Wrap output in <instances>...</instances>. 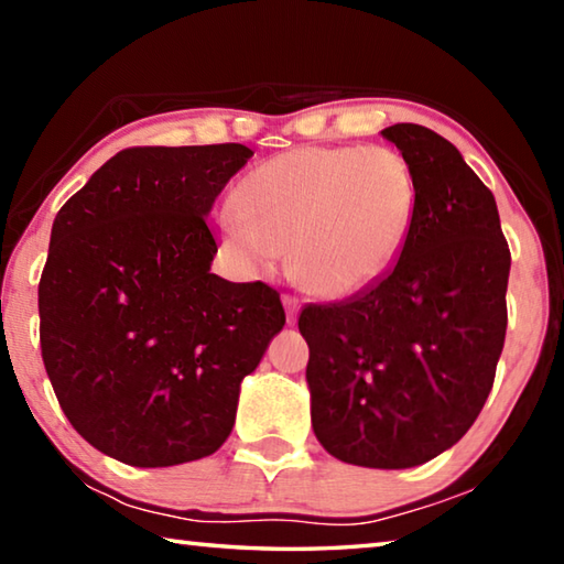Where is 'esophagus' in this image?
Wrapping results in <instances>:
<instances>
[{"label": "esophagus", "mask_w": 564, "mask_h": 564, "mask_svg": "<svg viewBox=\"0 0 564 564\" xmlns=\"http://www.w3.org/2000/svg\"><path fill=\"white\" fill-rule=\"evenodd\" d=\"M283 305H285V321H289V323H295V318H299V311H301V301H299V295L283 293Z\"/></svg>", "instance_id": "esophagus-1"}]
</instances>
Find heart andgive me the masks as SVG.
<instances>
[{
	"label": "heart",
	"mask_w": 564,
	"mask_h": 564,
	"mask_svg": "<svg viewBox=\"0 0 564 564\" xmlns=\"http://www.w3.org/2000/svg\"><path fill=\"white\" fill-rule=\"evenodd\" d=\"M417 181L388 147H303L248 171L221 221L228 253L269 271L289 251L295 283L321 299L376 285L408 243Z\"/></svg>",
	"instance_id": "b5f03b06"
}]
</instances>
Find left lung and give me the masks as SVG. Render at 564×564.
<instances>
[{
    "label": "left lung",
    "mask_w": 564,
    "mask_h": 564,
    "mask_svg": "<svg viewBox=\"0 0 564 564\" xmlns=\"http://www.w3.org/2000/svg\"><path fill=\"white\" fill-rule=\"evenodd\" d=\"M417 181L408 243L376 285L305 303L311 423L343 463L415 467L470 431L508 330L510 248L492 191L420 123L380 131Z\"/></svg>",
    "instance_id": "1"
}]
</instances>
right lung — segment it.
I'll list each match as a JSON object with an SVG mask.
<instances>
[{
	"mask_svg": "<svg viewBox=\"0 0 564 564\" xmlns=\"http://www.w3.org/2000/svg\"><path fill=\"white\" fill-rule=\"evenodd\" d=\"M253 151L131 147L66 202L40 279L46 376L74 431L133 467L216 453L241 380L283 328L269 283L212 273L206 224Z\"/></svg>",
	"mask_w": 564,
	"mask_h": 564,
	"instance_id": "right-lung-1",
	"label": "right lung"
}]
</instances>
